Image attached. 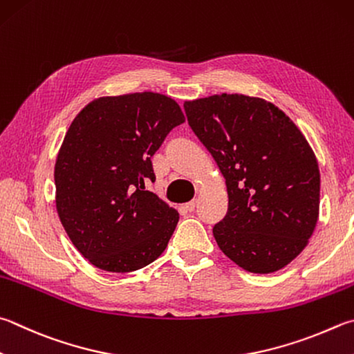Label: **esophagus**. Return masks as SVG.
<instances>
[{
    "mask_svg": "<svg viewBox=\"0 0 354 354\" xmlns=\"http://www.w3.org/2000/svg\"><path fill=\"white\" fill-rule=\"evenodd\" d=\"M195 207H196V199H194V201H190V203L185 204V210H189V212H194Z\"/></svg>",
    "mask_w": 354,
    "mask_h": 354,
    "instance_id": "1",
    "label": "esophagus"
}]
</instances>
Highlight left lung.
<instances>
[{
    "mask_svg": "<svg viewBox=\"0 0 354 354\" xmlns=\"http://www.w3.org/2000/svg\"><path fill=\"white\" fill-rule=\"evenodd\" d=\"M196 138L226 179L227 214L214 226L218 246L240 268H285L313 235L320 173L304 134L269 102L215 94L184 104Z\"/></svg>",
    "mask_w": 354,
    "mask_h": 354,
    "instance_id": "1",
    "label": "left lung"
}]
</instances>
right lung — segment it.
Listing matches in <instances>:
<instances>
[{
	"label": "right lung",
	"instance_id": "1",
	"mask_svg": "<svg viewBox=\"0 0 354 354\" xmlns=\"http://www.w3.org/2000/svg\"><path fill=\"white\" fill-rule=\"evenodd\" d=\"M175 100L158 93L99 97L77 114L54 170L60 221L95 268L131 272L164 252L179 214L145 190L151 156L184 122Z\"/></svg>",
	"mask_w": 354,
	"mask_h": 354
}]
</instances>
